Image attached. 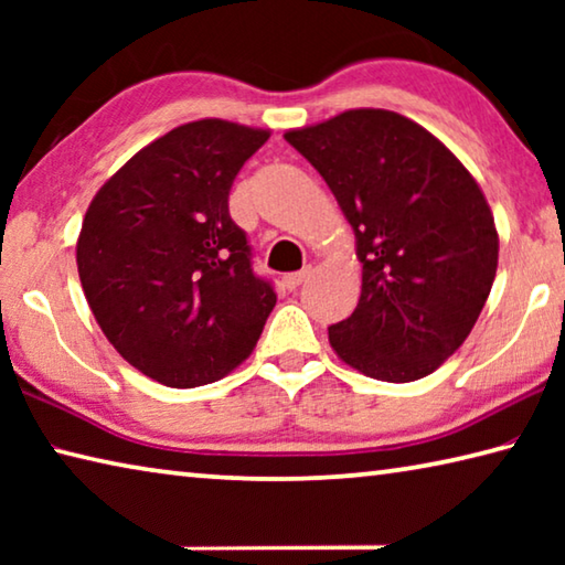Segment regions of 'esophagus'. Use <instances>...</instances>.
I'll return each mask as SVG.
<instances>
[{
    "mask_svg": "<svg viewBox=\"0 0 565 565\" xmlns=\"http://www.w3.org/2000/svg\"><path fill=\"white\" fill-rule=\"evenodd\" d=\"M309 276H311V266H306V269L296 271V274H286L284 286H286V289H296V286H301L306 279H309Z\"/></svg>",
    "mask_w": 565,
    "mask_h": 565,
    "instance_id": "esophagus-1",
    "label": "esophagus"
}]
</instances>
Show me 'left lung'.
Listing matches in <instances>:
<instances>
[{
	"mask_svg": "<svg viewBox=\"0 0 565 565\" xmlns=\"http://www.w3.org/2000/svg\"><path fill=\"white\" fill-rule=\"evenodd\" d=\"M356 236L361 296L329 327L337 356L371 379L408 384L456 353L499 266L491 206L461 161L404 114L349 109L291 129Z\"/></svg>",
	"mask_w": 565,
	"mask_h": 565,
	"instance_id": "left-lung-1",
	"label": "left lung"
}]
</instances>
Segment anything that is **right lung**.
I'll use <instances>...</instances> for the list:
<instances>
[{"label":"right lung","instance_id":"1","mask_svg":"<svg viewBox=\"0 0 565 565\" xmlns=\"http://www.w3.org/2000/svg\"><path fill=\"white\" fill-rule=\"evenodd\" d=\"M269 139L224 119L181 124L104 181L76 238L94 319L141 374L171 388L212 384L259 341L276 303L228 216L244 161Z\"/></svg>","mask_w":565,"mask_h":565}]
</instances>
